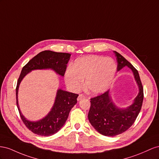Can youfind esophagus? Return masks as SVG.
<instances>
[{
  "label": "esophagus",
  "instance_id": "34e87169",
  "mask_svg": "<svg viewBox=\"0 0 159 159\" xmlns=\"http://www.w3.org/2000/svg\"><path fill=\"white\" fill-rule=\"evenodd\" d=\"M85 98L84 95L83 94H80L79 95L78 98H77V100H78V101H80V100H82L83 98Z\"/></svg>",
  "mask_w": 159,
  "mask_h": 159
}]
</instances>
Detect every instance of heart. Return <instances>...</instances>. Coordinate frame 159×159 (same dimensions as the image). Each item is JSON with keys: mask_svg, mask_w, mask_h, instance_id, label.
Masks as SVG:
<instances>
[{"mask_svg": "<svg viewBox=\"0 0 159 159\" xmlns=\"http://www.w3.org/2000/svg\"><path fill=\"white\" fill-rule=\"evenodd\" d=\"M116 72V64L111 58L87 56L77 59L65 73L66 84L75 90H79L86 79L90 93L101 94L110 88Z\"/></svg>", "mask_w": 159, "mask_h": 159, "instance_id": "1", "label": "heart"}]
</instances>
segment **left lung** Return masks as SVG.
I'll use <instances>...</instances> for the list:
<instances>
[{
    "label": "left lung",
    "instance_id": "obj_1",
    "mask_svg": "<svg viewBox=\"0 0 159 159\" xmlns=\"http://www.w3.org/2000/svg\"><path fill=\"white\" fill-rule=\"evenodd\" d=\"M116 57L117 71L128 66L133 71L139 87V94L132 105L126 108H119L112 102L110 90L90 98L88 118L90 124L98 132L107 137H114L128 130L133 125L141 109L144 94L143 87L138 70L120 54L114 51Z\"/></svg>",
    "mask_w": 159,
    "mask_h": 159
}]
</instances>
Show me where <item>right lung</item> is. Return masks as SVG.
I'll return each instance as SVG.
<instances>
[{
    "label": "right lung",
    "mask_w": 159,
    "mask_h": 159,
    "mask_svg": "<svg viewBox=\"0 0 159 159\" xmlns=\"http://www.w3.org/2000/svg\"><path fill=\"white\" fill-rule=\"evenodd\" d=\"M70 55L69 53L51 51H42L30 60L21 70L16 88V105L22 122L27 128L36 134L49 137L57 133L65 125L71 108L77 102L76 98L79 94L58 89L55 101L48 115L40 120L30 121L22 115L18 102V92L20 83L24 77L33 70L51 69L55 71L57 74L63 76Z\"/></svg>",
    "instance_id": "obj_1"
}]
</instances>
